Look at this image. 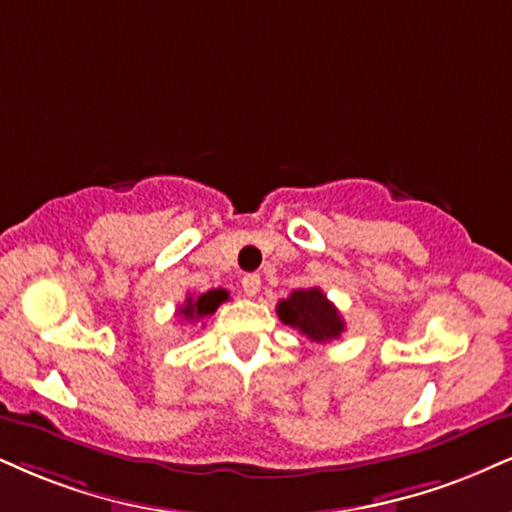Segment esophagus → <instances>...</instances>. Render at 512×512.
Returning <instances> with one entry per match:
<instances>
[{"label": "esophagus", "instance_id": "obj_1", "mask_svg": "<svg viewBox=\"0 0 512 512\" xmlns=\"http://www.w3.org/2000/svg\"><path fill=\"white\" fill-rule=\"evenodd\" d=\"M242 289H244V294L249 296V299H254V296L261 292V277L258 275H244L242 277Z\"/></svg>", "mask_w": 512, "mask_h": 512}]
</instances>
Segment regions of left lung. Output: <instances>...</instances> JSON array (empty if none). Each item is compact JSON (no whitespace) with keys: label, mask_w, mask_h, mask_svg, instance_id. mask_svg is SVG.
<instances>
[{"label":"left lung","mask_w":512,"mask_h":512,"mask_svg":"<svg viewBox=\"0 0 512 512\" xmlns=\"http://www.w3.org/2000/svg\"><path fill=\"white\" fill-rule=\"evenodd\" d=\"M277 315H280L282 323L294 327L306 339L318 344L339 339L346 330L342 315L318 287L296 289L277 304Z\"/></svg>","instance_id":"left-lung-1"}]
</instances>
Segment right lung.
<instances>
[{
    "mask_svg": "<svg viewBox=\"0 0 512 512\" xmlns=\"http://www.w3.org/2000/svg\"><path fill=\"white\" fill-rule=\"evenodd\" d=\"M227 294L225 289H211V292L206 294H199V296H192L189 294L185 299V304L178 308V313L182 318L189 320V323H197V320H204L208 315H213L218 311V306L227 301Z\"/></svg>",
    "mask_w": 512,
    "mask_h": 512,
    "instance_id": "add662e5",
    "label": "right lung"
}]
</instances>
